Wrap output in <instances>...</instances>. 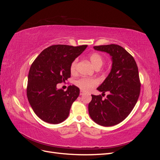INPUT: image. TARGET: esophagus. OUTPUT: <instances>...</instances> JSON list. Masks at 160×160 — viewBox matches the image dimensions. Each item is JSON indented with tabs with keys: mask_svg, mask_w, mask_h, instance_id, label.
Instances as JSON below:
<instances>
[{
	"mask_svg": "<svg viewBox=\"0 0 160 160\" xmlns=\"http://www.w3.org/2000/svg\"><path fill=\"white\" fill-rule=\"evenodd\" d=\"M84 94H85V92H84L83 91L81 90V91H80V95H84Z\"/></svg>",
	"mask_w": 160,
	"mask_h": 160,
	"instance_id": "obj_1",
	"label": "esophagus"
}]
</instances>
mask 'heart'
I'll return each mask as SVG.
<instances>
[{"instance_id":"b5f03b06","label":"heart","mask_w":160,"mask_h":160,"mask_svg":"<svg viewBox=\"0 0 160 160\" xmlns=\"http://www.w3.org/2000/svg\"><path fill=\"white\" fill-rule=\"evenodd\" d=\"M89 60L95 69H100L104 63V59L103 56L98 52H93L89 55ZM78 59H75L71 62L70 66V71L72 74H75L77 71V66ZM75 85L79 89L85 91H89L98 85V81L93 78H87L83 77L75 81Z\"/></svg>"}]
</instances>
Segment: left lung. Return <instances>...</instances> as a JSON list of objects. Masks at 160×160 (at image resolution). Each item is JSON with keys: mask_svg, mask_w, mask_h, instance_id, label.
I'll return each mask as SVG.
<instances>
[{"mask_svg": "<svg viewBox=\"0 0 160 160\" xmlns=\"http://www.w3.org/2000/svg\"><path fill=\"white\" fill-rule=\"evenodd\" d=\"M97 51L109 53L112 66L108 76L97 89L107 98L91 95L89 103L91 118L100 125L113 126L122 122L132 112L140 93L138 68L133 57L122 47L107 45L93 47Z\"/></svg>", "mask_w": 160, "mask_h": 160, "instance_id": "8db88e82", "label": "left lung"}]
</instances>
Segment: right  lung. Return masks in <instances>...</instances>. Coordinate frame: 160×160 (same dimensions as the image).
Masks as SVG:
<instances>
[{"label": "right lung", "instance_id": "right-lung-1", "mask_svg": "<svg viewBox=\"0 0 160 160\" xmlns=\"http://www.w3.org/2000/svg\"><path fill=\"white\" fill-rule=\"evenodd\" d=\"M88 47L52 45L43 50L31 66L28 75L27 95L34 112L44 122L58 124L68 118L79 89L69 86L66 91L57 84L71 77V62Z\"/></svg>", "mask_w": 160, "mask_h": 160}]
</instances>
